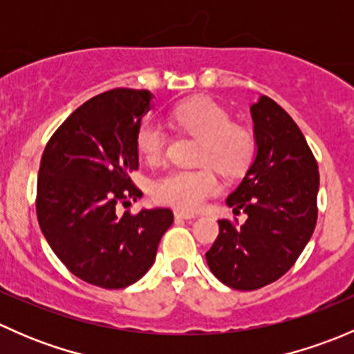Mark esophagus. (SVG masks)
Listing matches in <instances>:
<instances>
[{"mask_svg": "<svg viewBox=\"0 0 354 354\" xmlns=\"http://www.w3.org/2000/svg\"><path fill=\"white\" fill-rule=\"evenodd\" d=\"M174 217L176 219H195V214H190V212H183V210H174Z\"/></svg>", "mask_w": 354, "mask_h": 354, "instance_id": "34e87169", "label": "esophagus"}]
</instances>
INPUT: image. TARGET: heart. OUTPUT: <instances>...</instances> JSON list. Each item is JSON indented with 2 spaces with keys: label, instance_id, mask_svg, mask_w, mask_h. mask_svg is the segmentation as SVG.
Returning <instances> with one entry per match:
<instances>
[{
  "label": "heart",
  "instance_id": "heart-1",
  "mask_svg": "<svg viewBox=\"0 0 354 354\" xmlns=\"http://www.w3.org/2000/svg\"><path fill=\"white\" fill-rule=\"evenodd\" d=\"M171 121L183 133L200 138L198 164H210L226 174H236L255 154V137L250 128L233 123L230 111L209 97L178 104L171 111ZM135 147L149 164H159L166 156V131L152 121H144L135 131ZM219 190V178L209 166L195 171H169L152 187L156 200L183 212L202 209L205 200Z\"/></svg>",
  "mask_w": 354,
  "mask_h": 354
}]
</instances>
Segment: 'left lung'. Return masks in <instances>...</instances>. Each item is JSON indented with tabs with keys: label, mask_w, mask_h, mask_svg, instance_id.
<instances>
[{
	"label": "left lung",
	"mask_w": 354,
	"mask_h": 354,
	"mask_svg": "<svg viewBox=\"0 0 354 354\" xmlns=\"http://www.w3.org/2000/svg\"><path fill=\"white\" fill-rule=\"evenodd\" d=\"M257 157L227 205L248 216L221 219L205 253L210 270L226 286L253 291L295 266L317 224L319 166L292 118L267 95L250 108Z\"/></svg>",
	"instance_id": "1"
}]
</instances>
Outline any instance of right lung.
Returning a JSON list of instances; mask_svg holds the SVG:
<instances>
[{"label": "right lung", "mask_w": 354, "mask_h": 354, "mask_svg": "<svg viewBox=\"0 0 354 354\" xmlns=\"http://www.w3.org/2000/svg\"><path fill=\"white\" fill-rule=\"evenodd\" d=\"M151 99L149 91L135 88L102 92L75 109L42 152L39 226L66 269L92 286L137 283L173 224L171 209L118 214L142 197L130 173L138 169L135 131Z\"/></svg>", "instance_id": "obj_1"}]
</instances>
